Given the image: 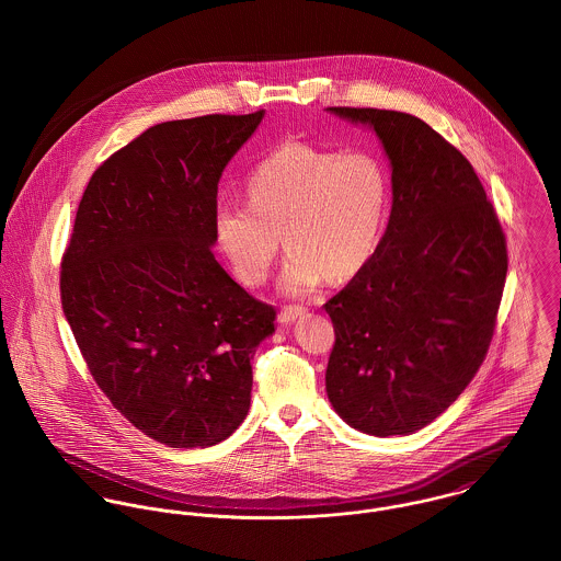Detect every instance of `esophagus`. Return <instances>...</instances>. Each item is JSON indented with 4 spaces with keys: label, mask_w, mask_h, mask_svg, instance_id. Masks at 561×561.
<instances>
[{
    "label": "esophagus",
    "mask_w": 561,
    "mask_h": 561,
    "mask_svg": "<svg viewBox=\"0 0 561 561\" xmlns=\"http://www.w3.org/2000/svg\"><path fill=\"white\" fill-rule=\"evenodd\" d=\"M305 313H307V309H305V307H300V305H289V307H283V309H280L278 320L283 321V323H289V321L302 318Z\"/></svg>",
    "instance_id": "obj_1"
}]
</instances>
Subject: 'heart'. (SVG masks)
I'll list each match as a JSON object with an SVG mask.
<instances>
[{
  "label": "heart",
  "mask_w": 561,
  "mask_h": 561,
  "mask_svg": "<svg viewBox=\"0 0 561 561\" xmlns=\"http://www.w3.org/2000/svg\"><path fill=\"white\" fill-rule=\"evenodd\" d=\"M248 205L222 203L216 241L245 285H261L278 254L289 252L283 287L313 289L321 278L347 280L374 256L391 209V170L371 151L336 153L285 142L254 165Z\"/></svg>",
  "instance_id": "b5f03b06"
}]
</instances>
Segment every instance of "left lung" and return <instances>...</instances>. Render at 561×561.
I'll return each instance as SVG.
<instances>
[{"instance_id":"8db88e82","label":"left lung","mask_w":561,"mask_h":561,"mask_svg":"<svg viewBox=\"0 0 561 561\" xmlns=\"http://www.w3.org/2000/svg\"><path fill=\"white\" fill-rule=\"evenodd\" d=\"M330 112L382 140L393 209L374 256L323 307L334 325L328 400L365 434H412L458 400L488 354L505 233L473 165L427 123L376 107Z\"/></svg>"}]
</instances>
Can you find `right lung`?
Masks as SVG:
<instances>
[{
  "label": "right lung",
  "instance_id": "add662e5",
  "mask_svg": "<svg viewBox=\"0 0 561 561\" xmlns=\"http://www.w3.org/2000/svg\"><path fill=\"white\" fill-rule=\"evenodd\" d=\"M263 110L168 121L90 176L60 265L62 311L96 387L174 449L229 438L276 311L216 261L218 181Z\"/></svg>",
  "mask_w": 561,
  "mask_h": 561
}]
</instances>
